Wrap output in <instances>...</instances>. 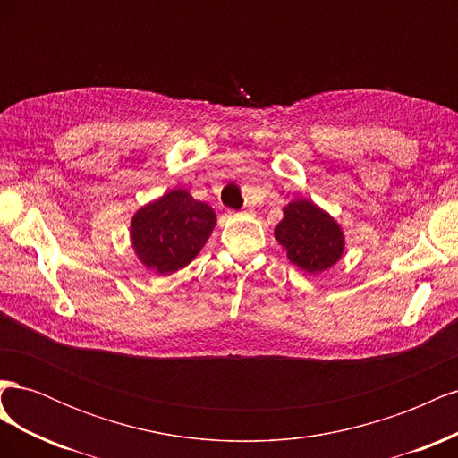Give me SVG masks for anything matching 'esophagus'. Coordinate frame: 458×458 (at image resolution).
<instances>
[{
  "instance_id": "1",
  "label": "esophagus",
  "mask_w": 458,
  "mask_h": 458,
  "mask_svg": "<svg viewBox=\"0 0 458 458\" xmlns=\"http://www.w3.org/2000/svg\"><path fill=\"white\" fill-rule=\"evenodd\" d=\"M244 212H252V210H244Z\"/></svg>"
}]
</instances>
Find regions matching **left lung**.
I'll list each match as a JSON object with an SVG mask.
<instances>
[{"label": "left lung", "instance_id": "1", "mask_svg": "<svg viewBox=\"0 0 458 458\" xmlns=\"http://www.w3.org/2000/svg\"><path fill=\"white\" fill-rule=\"evenodd\" d=\"M275 239L286 248L288 259L308 273H321L342 258L340 225L311 200L284 206V217L275 227Z\"/></svg>", "mask_w": 458, "mask_h": 458}]
</instances>
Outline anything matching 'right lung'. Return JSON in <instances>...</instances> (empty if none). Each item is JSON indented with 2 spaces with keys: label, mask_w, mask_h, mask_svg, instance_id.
<instances>
[{
  "label": "right lung",
  "mask_w": 458,
  "mask_h": 458,
  "mask_svg": "<svg viewBox=\"0 0 458 458\" xmlns=\"http://www.w3.org/2000/svg\"><path fill=\"white\" fill-rule=\"evenodd\" d=\"M216 227V214L187 191L174 189L131 219V244L148 269L170 275L185 267Z\"/></svg>",
  "instance_id": "1"
}]
</instances>
